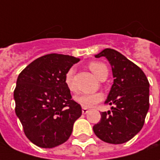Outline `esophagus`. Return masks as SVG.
I'll list each match as a JSON object with an SVG mask.
<instances>
[{"instance_id":"obj_1","label":"esophagus","mask_w":160,"mask_h":160,"mask_svg":"<svg viewBox=\"0 0 160 160\" xmlns=\"http://www.w3.org/2000/svg\"><path fill=\"white\" fill-rule=\"evenodd\" d=\"M88 112H89V111H88L87 108H82V113H83V114H86V113H88Z\"/></svg>"}]
</instances>
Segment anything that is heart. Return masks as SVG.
Returning a JSON list of instances; mask_svg holds the SVG:
<instances>
[{"instance_id":"heart-1","label":"heart","mask_w":160,"mask_h":160,"mask_svg":"<svg viewBox=\"0 0 160 160\" xmlns=\"http://www.w3.org/2000/svg\"><path fill=\"white\" fill-rule=\"evenodd\" d=\"M88 68L91 70V72L99 80L105 75L107 76L108 69L104 63L96 62V61L91 62L88 65ZM72 74H73L72 69H69L65 75V84L70 91L75 90L74 85L72 82ZM103 99L104 96L101 92H94V93H90V94H80L74 97L75 101L83 108H91L94 107L95 105L101 102Z\"/></svg>"}]
</instances>
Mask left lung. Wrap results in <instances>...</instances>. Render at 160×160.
Returning a JSON list of instances; mask_svg holds the SVG:
<instances>
[{"mask_svg": "<svg viewBox=\"0 0 160 160\" xmlns=\"http://www.w3.org/2000/svg\"><path fill=\"white\" fill-rule=\"evenodd\" d=\"M111 64L113 84L105 104L111 111L102 112L92 129L104 142L123 144L142 129L149 109V82L141 69L114 49L106 48L96 54Z\"/></svg>", "mask_w": 160, "mask_h": 160, "instance_id": "1", "label": "left lung"}]
</instances>
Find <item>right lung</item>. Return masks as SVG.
Masks as SVG:
<instances>
[{"label":"right lung","mask_w":160,"mask_h":160,"mask_svg":"<svg viewBox=\"0 0 160 160\" xmlns=\"http://www.w3.org/2000/svg\"><path fill=\"white\" fill-rule=\"evenodd\" d=\"M80 59L50 53L31 62L18 76L14 92L15 113L30 141L42 148L66 142L81 113L72 99L65 75Z\"/></svg>","instance_id":"right-lung-1"}]
</instances>
